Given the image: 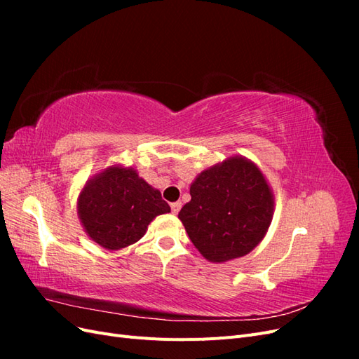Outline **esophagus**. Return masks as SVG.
<instances>
[{"mask_svg": "<svg viewBox=\"0 0 359 359\" xmlns=\"http://www.w3.org/2000/svg\"><path fill=\"white\" fill-rule=\"evenodd\" d=\"M181 202H173L170 203V210H172V214H178L180 210H181Z\"/></svg>", "mask_w": 359, "mask_h": 359, "instance_id": "esophagus-1", "label": "esophagus"}]
</instances>
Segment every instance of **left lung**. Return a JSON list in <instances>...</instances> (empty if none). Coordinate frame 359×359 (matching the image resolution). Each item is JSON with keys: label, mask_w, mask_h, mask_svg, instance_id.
Instances as JSON below:
<instances>
[{"label": "left lung", "mask_w": 359, "mask_h": 359, "mask_svg": "<svg viewBox=\"0 0 359 359\" xmlns=\"http://www.w3.org/2000/svg\"><path fill=\"white\" fill-rule=\"evenodd\" d=\"M191 201L178 219L198 252L212 264L243 257L264 240L274 215V193L255 161L231 156L190 184Z\"/></svg>", "instance_id": "obj_1"}]
</instances>
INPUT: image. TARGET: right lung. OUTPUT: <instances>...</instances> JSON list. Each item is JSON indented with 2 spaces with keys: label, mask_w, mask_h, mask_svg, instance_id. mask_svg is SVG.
<instances>
[{
  "label": "right lung",
  "mask_w": 359,
  "mask_h": 359,
  "mask_svg": "<svg viewBox=\"0 0 359 359\" xmlns=\"http://www.w3.org/2000/svg\"><path fill=\"white\" fill-rule=\"evenodd\" d=\"M76 208L85 233L109 252L137 243L157 215L170 212L160 190L118 163L86 180Z\"/></svg>",
  "instance_id": "add662e5"
}]
</instances>
